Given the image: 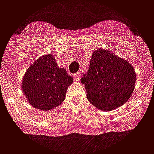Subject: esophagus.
<instances>
[{
	"label": "esophagus",
	"mask_w": 154,
	"mask_h": 154,
	"mask_svg": "<svg viewBox=\"0 0 154 154\" xmlns=\"http://www.w3.org/2000/svg\"><path fill=\"white\" fill-rule=\"evenodd\" d=\"M73 78H74V80L75 81H79L80 80V78H81V73H76L73 74Z\"/></svg>",
	"instance_id": "1"
}]
</instances>
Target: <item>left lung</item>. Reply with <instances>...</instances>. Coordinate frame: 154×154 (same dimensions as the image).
Wrapping results in <instances>:
<instances>
[{
    "instance_id": "1",
    "label": "left lung",
    "mask_w": 154,
    "mask_h": 154,
    "mask_svg": "<svg viewBox=\"0 0 154 154\" xmlns=\"http://www.w3.org/2000/svg\"><path fill=\"white\" fill-rule=\"evenodd\" d=\"M90 103L100 111H111L131 97L135 87L134 67L127 60L105 49H96L88 73L81 79Z\"/></svg>"
}]
</instances>
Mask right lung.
I'll return each instance as SVG.
<instances>
[{
    "instance_id": "1",
    "label": "right lung",
    "mask_w": 154,
    "mask_h": 154,
    "mask_svg": "<svg viewBox=\"0 0 154 154\" xmlns=\"http://www.w3.org/2000/svg\"><path fill=\"white\" fill-rule=\"evenodd\" d=\"M73 79L66 69L58 66L52 54L43 55L27 68L21 88L32 106L42 111L57 107L66 98Z\"/></svg>"
}]
</instances>
